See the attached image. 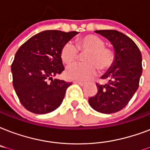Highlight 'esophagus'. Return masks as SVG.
<instances>
[{"instance_id":"34e87169","label":"esophagus","mask_w":150,"mask_h":150,"mask_svg":"<svg viewBox=\"0 0 150 150\" xmlns=\"http://www.w3.org/2000/svg\"><path fill=\"white\" fill-rule=\"evenodd\" d=\"M74 82L76 83H78V84H80L81 86H84L86 84L85 82H83V81H75Z\"/></svg>"}]
</instances>
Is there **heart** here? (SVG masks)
Listing matches in <instances>:
<instances>
[{
    "label": "heart",
    "mask_w": 150,
    "mask_h": 150,
    "mask_svg": "<svg viewBox=\"0 0 150 150\" xmlns=\"http://www.w3.org/2000/svg\"><path fill=\"white\" fill-rule=\"evenodd\" d=\"M78 51L87 52L83 56L84 63H74L67 67L65 75L69 80L88 81L96 76L98 69H105L112 65L114 54L105 47V43L98 36L89 34L77 39L75 45L67 43L62 47L60 57L65 64H71L78 58Z\"/></svg>",
    "instance_id": "obj_1"
}]
</instances>
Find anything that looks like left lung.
<instances>
[{
  "instance_id": "left-lung-1",
  "label": "left lung",
  "mask_w": 150,
  "mask_h": 150,
  "mask_svg": "<svg viewBox=\"0 0 150 150\" xmlns=\"http://www.w3.org/2000/svg\"><path fill=\"white\" fill-rule=\"evenodd\" d=\"M95 32L112 44L115 56L111 67L101 76L107 83L96 84L98 92L88 103L97 112L110 114L124 109L136 92L142 73V54L136 44L119 31Z\"/></svg>"
}]
</instances>
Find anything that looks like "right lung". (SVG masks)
<instances>
[{
  "label": "right lung",
  "instance_id": "1",
  "mask_svg": "<svg viewBox=\"0 0 150 150\" xmlns=\"http://www.w3.org/2000/svg\"><path fill=\"white\" fill-rule=\"evenodd\" d=\"M77 33L76 31H42L17 51L11 67L13 87L22 105L30 112L45 114L62 104L72 83L53 80L52 76L64 70L60 52L63 45Z\"/></svg>",
  "mask_w": 150,
  "mask_h": 150
}]
</instances>
